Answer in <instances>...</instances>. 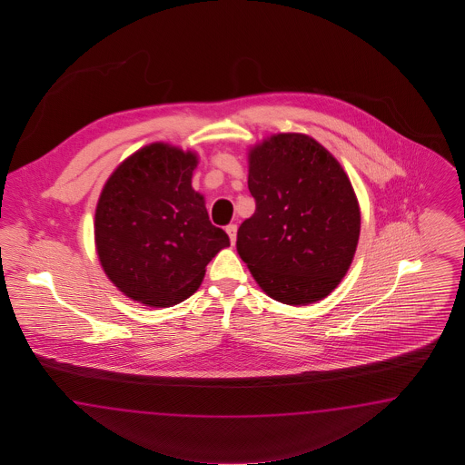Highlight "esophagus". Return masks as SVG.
<instances>
[{"label":"esophagus","mask_w":465,"mask_h":465,"mask_svg":"<svg viewBox=\"0 0 465 465\" xmlns=\"http://www.w3.org/2000/svg\"><path fill=\"white\" fill-rule=\"evenodd\" d=\"M226 233H228V237H230V242L235 243V240H237V225L232 223V225L226 226Z\"/></svg>","instance_id":"esophagus-1"}]
</instances>
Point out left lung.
I'll return each instance as SVG.
<instances>
[{
    "label": "left lung",
    "mask_w": 465,
    "mask_h": 465,
    "mask_svg": "<svg viewBox=\"0 0 465 465\" xmlns=\"http://www.w3.org/2000/svg\"><path fill=\"white\" fill-rule=\"evenodd\" d=\"M255 212L237 251L272 300L307 305L329 295L351 266L360 206L338 160L298 133L274 134L249 152Z\"/></svg>",
    "instance_id": "left-lung-1"
}]
</instances>
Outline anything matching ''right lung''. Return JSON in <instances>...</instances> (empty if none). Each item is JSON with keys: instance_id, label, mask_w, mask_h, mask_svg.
<instances>
[{"instance_id": "add662e5", "label": "right lung", "mask_w": 465, "mask_h": 465, "mask_svg": "<svg viewBox=\"0 0 465 465\" xmlns=\"http://www.w3.org/2000/svg\"><path fill=\"white\" fill-rule=\"evenodd\" d=\"M197 156L153 143L126 158L104 185L95 245L107 278L148 307L193 295L206 266L230 245L191 185Z\"/></svg>"}]
</instances>
